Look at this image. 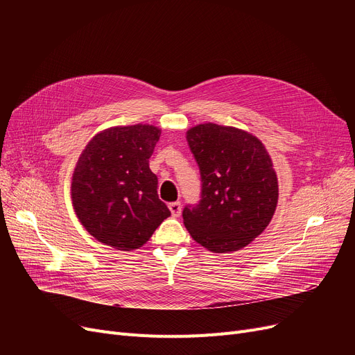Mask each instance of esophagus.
Here are the masks:
<instances>
[{
    "mask_svg": "<svg viewBox=\"0 0 355 355\" xmlns=\"http://www.w3.org/2000/svg\"><path fill=\"white\" fill-rule=\"evenodd\" d=\"M170 211L173 214V217H180L181 216V202L180 201H174V202H170Z\"/></svg>",
    "mask_w": 355,
    "mask_h": 355,
    "instance_id": "34e87169",
    "label": "esophagus"
}]
</instances>
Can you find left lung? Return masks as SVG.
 <instances>
[{
	"instance_id": "8db88e82",
	"label": "left lung",
	"mask_w": 355,
	"mask_h": 355,
	"mask_svg": "<svg viewBox=\"0 0 355 355\" xmlns=\"http://www.w3.org/2000/svg\"><path fill=\"white\" fill-rule=\"evenodd\" d=\"M201 175V196L182 210L184 225L206 249L248 246L276 210L277 178L263 144L232 126L202 123L187 132Z\"/></svg>"
}]
</instances>
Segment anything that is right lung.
Returning <instances> with one entry per match:
<instances>
[{"mask_svg":"<svg viewBox=\"0 0 355 355\" xmlns=\"http://www.w3.org/2000/svg\"><path fill=\"white\" fill-rule=\"evenodd\" d=\"M159 134L151 125L106 129L87 144L74 168V211L83 227L110 248L139 249L171 216L149 170Z\"/></svg>","mask_w":355,"mask_h":355,"instance_id":"obj_1","label":"right lung"}]
</instances>
